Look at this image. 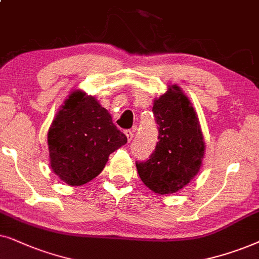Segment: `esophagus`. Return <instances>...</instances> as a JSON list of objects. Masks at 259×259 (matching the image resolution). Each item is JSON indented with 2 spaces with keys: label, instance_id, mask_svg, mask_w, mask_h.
<instances>
[{
  "label": "esophagus",
  "instance_id": "1",
  "mask_svg": "<svg viewBox=\"0 0 259 259\" xmlns=\"http://www.w3.org/2000/svg\"><path fill=\"white\" fill-rule=\"evenodd\" d=\"M125 136L127 139V142H130L134 139V132L133 130H125Z\"/></svg>",
  "mask_w": 259,
  "mask_h": 259
}]
</instances>
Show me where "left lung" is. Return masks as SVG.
Returning <instances> with one entry per match:
<instances>
[{
    "instance_id": "obj_1",
    "label": "left lung",
    "mask_w": 259,
    "mask_h": 259,
    "mask_svg": "<svg viewBox=\"0 0 259 259\" xmlns=\"http://www.w3.org/2000/svg\"><path fill=\"white\" fill-rule=\"evenodd\" d=\"M158 142L149 160L136 163L141 180L151 192L165 195L187 186L205 157V140L194 106L177 84L154 98Z\"/></svg>"
}]
</instances>
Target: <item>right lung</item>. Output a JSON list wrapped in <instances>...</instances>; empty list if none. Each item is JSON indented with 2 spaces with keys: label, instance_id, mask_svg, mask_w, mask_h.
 <instances>
[{
  "label": "right lung",
  "instance_id": "add662e5",
  "mask_svg": "<svg viewBox=\"0 0 259 259\" xmlns=\"http://www.w3.org/2000/svg\"><path fill=\"white\" fill-rule=\"evenodd\" d=\"M47 143L53 173L75 187L98 177L109 155L126 143V136L94 96L74 90L55 115Z\"/></svg>",
  "mask_w": 259,
  "mask_h": 259
}]
</instances>
